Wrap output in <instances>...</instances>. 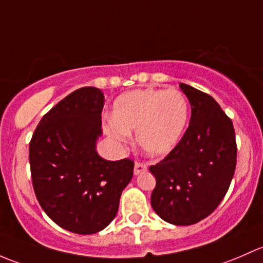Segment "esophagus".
<instances>
[{
	"instance_id": "34e87169",
	"label": "esophagus",
	"mask_w": 263,
	"mask_h": 263,
	"mask_svg": "<svg viewBox=\"0 0 263 263\" xmlns=\"http://www.w3.org/2000/svg\"><path fill=\"white\" fill-rule=\"evenodd\" d=\"M145 171H147V163H144V162H135L134 175H140V173Z\"/></svg>"
}]
</instances>
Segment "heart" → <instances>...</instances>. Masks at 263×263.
<instances>
[{"label":"heart","mask_w":263,"mask_h":263,"mask_svg":"<svg viewBox=\"0 0 263 263\" xmlns=\"http://www.w3.org/2000/svg\"><path fill=\"white\" fill-rule=\"evenodd\" d=\"M189 104L176 88H143L125 92L114 102L112 119L105 132L118 143H128L137 132L140 147L151 156H163L175 148L186 128Z\"/></svg>","instance_id":"b5f03b06"}]
</instances>
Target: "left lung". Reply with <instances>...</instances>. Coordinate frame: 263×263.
Instances as JSON below:
<instances>
[{"instance_id": "obj_1", "label": "left lung", "mask_w": 263, "mask_h": 263, "mask_svg": "<svg viewBox=\"0 0 263 263\" xmlns=\"http://www.w3.org/2000/svg\"><path fill=\"white\" fill-rule=\"evenodd\" d=\"M191 105L189 128L173 149L149 171L156 177L151 204L175 226L210 215L226 196L237 164L231 119L210 95L180 83Z\"/></svg>"}]
</instances>
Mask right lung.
Returning a JSON list of instances; mask_svg holds the SVG:
<instances>
[{"instance_id": "right-lung-1", "label": "right lung", "mask_w": 263, "mask_h": 263, "mask_svg": "<svg viewBox=\"0 0 263 263\" xmlns=\"http://www.w3.org/2000/svg\"><path fill=\"white\" fill-rule=\"evenodd\" d=\"M104 93L82 87L45 114L29 144L32 187L47 215L66 231L93 234L115 218L134 161L96 152Z\"/></svg>"}]
</instances>
